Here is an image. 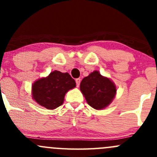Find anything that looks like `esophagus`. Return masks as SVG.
Returning a JSON list of instances; mask_svg holds the SVG:
<instances>
[{"label": "esophagus", "mask_w": 157, "mask_h": 157, "mask_svg": "<svg viewBox=\"0 0 157 157\" xmlns=\"http://www.w3.org/2000/svg\"><path fill=\"white\" fill-rule=\"evenodd\" d=\"M80 81H81V79H80V78L76 79V83H77V87H79V86H80Z\"/></svg>", "instance_id": "esophagus-1"}]
</instances>
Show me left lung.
I'll list each match as a JSON object with an SVG mask.
<instances>
[{
    "label": "left lung",
    "mask_w": 157,
    "mask_h": 157,
    "mask_svg": "<svg viewBox=\"0 0 157 157\" xmlns=\"http://www.w3.org/2000/svg\"><path fill=\"white\" fill-rule=\"evenodd\" d=\"M81 93L92 108L102 110L108 107L116 95L115 83L98 71L90 73L82 80L80 85Z\"/></svg>",
    "instance_id": "8db88e82"
}]
</instances>
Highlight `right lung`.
I'll return each mask as SVG.
<instances>
[{"label":"right lung","instance_id":"add662e5","mask_svg":"<svg viewBox=\"0 0 157 157\" xmlns=\"http://www.w3.org/2000/svg\"><path fill=\"white\" fill-rule=\"evenodd\" d=\"M75 86V80L68 73L54 71L33 83L32 98L41 106L52 110L62 105L66 93Z\"/></svg>","mask_w":157,"mask_h":157}]
</instances>
